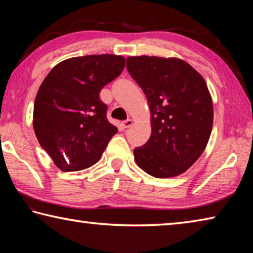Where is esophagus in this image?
I'll list each match as a JSON object with an SVG mask.
<instances>
[{"label": "esophagus", "instance_id": "1", "mask_svg": "<svg viewBox=\"0 0 253 253\" xmlns=\"http://www.w3.org/2000/svg\"><path fill=\"white\" fill-rule=\"evenodd\" d=\"M132 125V121L131 119H127V121L123 122V127L124 128H129Z\"/></svg>", "mask_w": 253, "mask_h": 253}]
</instances>
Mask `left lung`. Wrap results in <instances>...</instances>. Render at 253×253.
Wrapping results in <instances>:
<instances>
[{
    "label": "left lung",
    "mask_w": 253,
    "mask_h": 253,
    "mask_svg": "<svg viewBox=\"0 0 253 253\" xmlns=\"http://www.w3.org/2000/svg\"><path fill=\"white\" fill-rule=\"evenodd\" d=\"M127 70L146 95L152 135L134 149L137 165L152 176L173 177L190 169L207 147L213 104L207 83L177 58H127Z\"/></svg>",
    "instance_id": "obj_1"
}]
</instances>
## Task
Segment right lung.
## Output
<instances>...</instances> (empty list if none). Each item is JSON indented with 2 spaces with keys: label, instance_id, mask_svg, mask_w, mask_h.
I'll list each match as a JSON object with an SVG mask.
<instances>
[{
  "label": "right lung",
  "instance_id": "add662e5",
  "mask_svg": "<svg viewBox=\"0 0 253 253\" xmlns=\"http://www.w3.org/2000/svg\"><path fill=\"white\" fill-rule=\"evenodd\" d=\"M124 68L122 55L70 58L55 66L41 84L34 101V132L63 172L96 164L117 132L107 119V105L99 93Z\"/></svg>",
  "mask_w": 253,
  "mask_h": 253
}]
</instances>
